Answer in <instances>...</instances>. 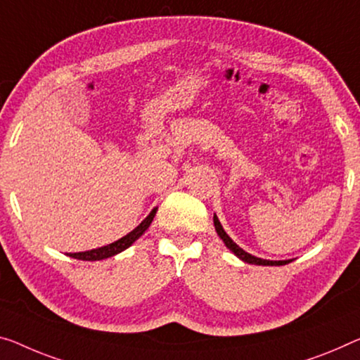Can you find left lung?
<instances>
[{"instance_id":"obj_1","label":"left lung","mask_w":360,"mask_h":360,"mask_svg":"<svg viewBox=\"0 0 360 360\" xmlns=\"http://www.w3.org/2000/svg\"><path fill=\"white\" fill-rule=\"evenodd\" d=\"M214 226H215V231H217V235L220 236V240L225 243V246L229 248V250L233 252L238 259H241L243 262L254 264V265H285V264H290L292 261V259H286V261H269V259L256 257V256H252V254L246 252L245 250H241V248L238 246L229 235H226V231L224 230L222 224H220V220L215 214H214Z\"/></svg>"}]
</instances>
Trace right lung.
Returning <instances> with one entry per match:
<instances>
[{"mask_svg":"<svg viewBox=\"0 0 360 360\" xmlns=\"http://www.w3.org/2000/svg\"><path fill=\"white\" fill-rule=\"evenodd\" d=\"M158 207H154L151 212H149L148 217L143 220V222L130 231V233H127L125 236L120 238V240L110 243L108 246H101V248H96V250H91V251H85V252H69L68 256L74 257V259H80V261H103V259H108V257H112L115 254L125 251L127 248H130L134 243L140 238L145 231L148 230V226L151 225L154 215H156Z\"/></svg>","mask_w":360,"mask_h":360,"instance_id":"right-lung-1","label":"right lung"}]
</instances>
